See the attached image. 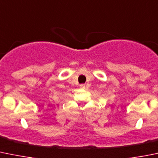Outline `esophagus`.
<instances>
[{
	"label": "esophagus",
	"mask_w": 158,
	"mask_h": 158,
	"mask_svg": "<svg viewBox=\"0 0 158 158\" xmlns=\"http://www.w3.org/2000/svg\"><path fill=\"white\" fill-rule=\"evenodd\" d=\"M85 88V85H84V84H82V85H80V89H84Z\"/></svg>",
	"instance_id": "esophagus-1"
}]
</instances>
